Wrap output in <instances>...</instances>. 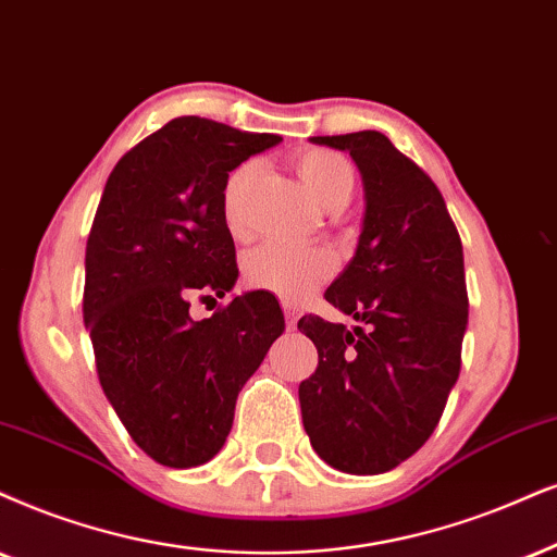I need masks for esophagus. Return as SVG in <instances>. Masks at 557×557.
<instances>
[{
    "mask_svg": "<svg viewBox=\"0 0 557 557\" xmlns=\"http://www.w3.org/2000/svg\"><path fill=\"white\" fill-rule=\"evenodd\" d=\"M283 311H285L287 329L298 326V306H295V302H290V300H283Z\"/></svg>",
    "mask_w": 557,
    "mask_h": 557,
    "instance_id": "obj_1",
    "label": "esophagus"
}]
</instances>
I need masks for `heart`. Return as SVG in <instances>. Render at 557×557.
<instances>
[{"mask_svg":"<svg viewBox=\"0 0 557 557\" xmlns=\"http://www.w3.org/2000/svg\"><path fill=\"white\" fill-rule=\"evenodd\" d=\"M295 172L302 187L326 210H342L355 193V169L342 153L313 149L295 159ZM255 164L236 166L223 185V221L238 234L244 228V202ZM334 272V259L315 246L267 242L244 257V280L249 287L280 295L285 300H300Z\"/></svg>","mask_w":557,"mask_h":557,"instance_id":"1","label":"heart"}]
</instances>
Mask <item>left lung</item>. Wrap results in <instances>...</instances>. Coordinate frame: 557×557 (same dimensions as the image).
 Wrapping results in <instances>:
<instances>
[{"label": "left lung", "instance_id": "1", "mask_svg": "<svg viewBox=\"0 0 557 557\" xmlns=\"http://www.w3.org/2000/svg\"><path fill=\"white\" fill-rule=\"evenodd\" d=\"M347 151L364 189L362 231L323 293L360 326L302 315L319 368L298 388L306 434L323 462L375 475L432 436L460 375L468 329L462 244L442 193L377 131L315 136Z\"/></svg>", "mask_w": 557, "mask_h": 557}]
</instances>
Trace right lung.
Here are the masks:
<instances>
[{"instance_id": "right-lung-1", "label": "right lung", "mask_w": 557, "mask_h": 557, "mask_svg": "<svg viewBox=\"0 0 557 557\" xmlns=\"http://www.w3.org/2000/svg\"><path fill=\"white\" fill-rule=\"evenodd\" d=\"M206 117H174L117 161L84 257V326L97 375L133 442L166 468L221 453L236 398L285 331L272 293L234 295L195 321L189 300L238 280L223 221L228 172L280 144Z\"/></svg>"}]
</instances>
